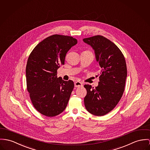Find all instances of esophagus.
I'll use <instances>...</instances> for the list:
<instances>
[{"label": "esophagus", "mask_w": 150, "mask_h": 150, "mask_svg": "<svg viewBox=\"0 0 150 150\" xmlns=\"http://www.w3.org/2000/svg\"><path fill=\"white\" fill-rule=\"evenodd\" d=\"M81 86H83V83L81 81H77L75 82V87H80Z\"/></svg>", "instance_id": "obj_1"}]
</instances>
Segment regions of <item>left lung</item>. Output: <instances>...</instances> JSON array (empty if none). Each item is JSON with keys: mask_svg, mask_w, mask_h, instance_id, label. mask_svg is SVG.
Listing matches in <instances>:
<instances>
[{"mask_svg": "<svg viewBox=\"0 0 150 150\" xmlns=\"http://www.w3.org/2000/svg\"><path fill=\"white\" fill-rule=\"evenodd\" d=\"M83 40L92 47L101 68L98 86L95 88L84 86L87 90L85 107L92 115H104L115 108L125 91L127 74L125 58L119 48L103 36Z\"/></svg>", "mask_w": 150, "mask_h": 150, "instance_id": "left-lung-1", "label": "left lung"}]
</instances>
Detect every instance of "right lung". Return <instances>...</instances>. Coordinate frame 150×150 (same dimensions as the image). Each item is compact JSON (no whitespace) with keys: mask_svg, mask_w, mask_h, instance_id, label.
I'll list each match as a JSON object with an SVG mask.
<instances>
[{"mask_svg":"<svg viewBox=\"0 0 150 150\" xmlns=\"http://www.w3.org/2000/svg\"><path fill=\"white\" fill-rule=\"evenodd\" d=\"M78 41L71 36L53 35L40 42L30 54L26 66L27 91L35 109L52 117L66 108L74 87L73 81L58 78L66 54Z\"/></svg>","mask_w":150,"mask_h":150,"instance_id":"obj_1","label":"right lung"}]
</instances>
